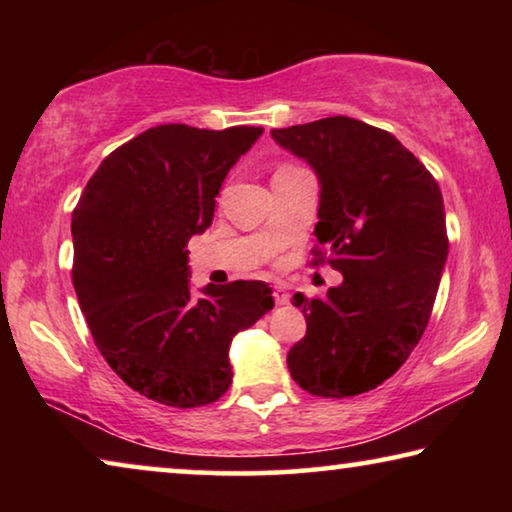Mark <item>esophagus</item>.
<instances>
[{
  "label": "esophagus",
  "mask_w": 512,
  "mask_h": 512,
  "mask_svg": "<svg viewBox=\"0 0 512 512\" xmlns=\"http://www.w3.org/2000/svg\"><path fill=\"white\" fill-rule=\"evenodd\" d=\"M273 298H275V305H289V291L284 287H275L273 289Z\"/></svg>",
  "instance_id": "obj_1"
}]
</instances>
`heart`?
<instances>
[{"mask_svg": "<svg viewBox=\"0 0 512 512\" xmlns=\"http://www.w3.org/2000/svg\"><path fill=\"white\" fill-rule=\"evenodd\" d=\"M282 169H291V164H280V167H277V171H282Z\"/></svg>", "mask_w": 512, "mask_h": 512, "instance_id": "1", "label": "heart"}]
</instances>
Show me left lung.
<instances>
[{
  "instance_id": "left-lung-1",
  "label": "left lung",
  "mask_w": 512,
  "mask_h": 512,
  "mask_svg": "<svg viewBox=\"0 0 512 512\" xmlns=\"http://www.w3.org/2000/svg\"><path fill=\"white\" fill-rule=\"evenodd\" d=\"M271 135L320 180L311 264L343 273L323 298L293 296L307 334L287 354L291 377L318 397L368 393L400 370L427 329L449 250L443 194L400 140L359 119Z\"/></svg>"
}]
</instances>
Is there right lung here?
<instances>
[{"mask_svg":"<svg viewBox=\"0 0 512 512\" xmlns=\"http://www.w3.org/2000/svg\"><path fill=\"white\" fill-rule=\"evenodd\" d=\"M262 128L162 124L99 164L72 212V282L92 339L149 400L194 409L232 384V336L273 309L271 287L237 280L189 291L187 241Z\"/></svg>","mask_w":512,"mask_h":512,"instance_id":"add662e5","label":"right lung"}]
</instances>
